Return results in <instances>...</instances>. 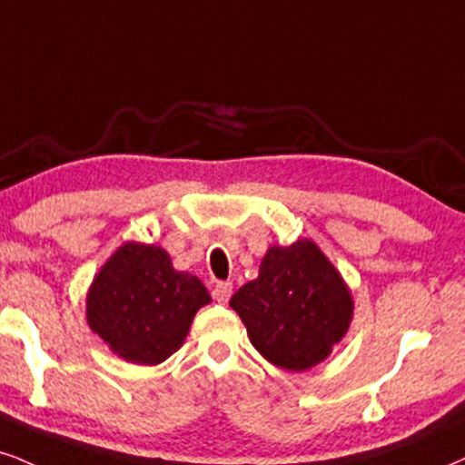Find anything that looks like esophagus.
<instances>
[{
  "mask_svg": "<svg viewBox=\"0 0 465 465\" xmlns=\"http://www.w3.org/2000/svg\"><path fill=\"white\" fill-rule=\"evenodd\" d=\"M232 295V282H217L213 289V297L220 303H226Z\"/></svg>",
  "mask_w": 465,
  "mask_h": 465,
  "instance_id": "1",
  "label": "esophagus"
}]
</instances>
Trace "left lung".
<instances>
[{"label": "left lung", "instance_id": "8db88e82", "mask_svg": "<svg viewBox=\"0 0 465 465\" xmlns=\"http://www.w3.org/2000/svg\"><path fill=\"white\" fill-rule=\"evenodd\" d=\"M231 308L256 351L291 372L330 358L353 319L351 289L312 239L269 245L259 278L231 297Z\"/></svg>", "mask_w": 465, "mask_h": 465}]
</instances>
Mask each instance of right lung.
<instances>
[{"instance_id": "right-lung-1", "label": "right lung", "mask_w": 465, "mask_h": 465, "mask_svg": "<svg viewBox=\"0 0 465 465\" xmlns=\"http://www.w3.org/2000/svg\"><path fill=\"white\" fill-rule=\"evenodd\" d=\"M206 303V286L174 269L162 245L127 242L94 273L85 319L124 362L154 366L179 351Z\"/></svg>"}]
</instances>
